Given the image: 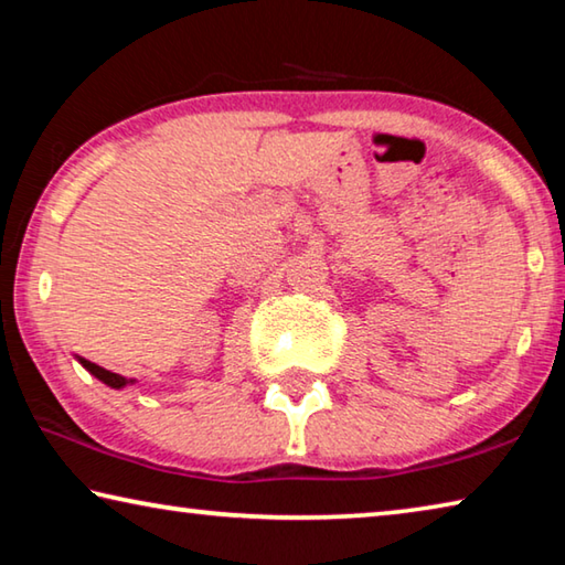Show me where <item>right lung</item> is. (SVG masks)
Returning a JSON list of instances; mask_svg holds the SVG:
<instances>
[{
    "instance_id": "right-lung-1",
    "label": "right lung",
    "mask_w": 565,
    "mask_h": 565,
    "mask_svg": "<svg viewBox=\"0 0 565 565\" xmlns=\"http://www.w3.org/2000/svg\"><path fill=\"white\" fill-rule=\"evenodd\" d=\"M79 361H82V366L89 371V374H94V376H97L99 381H104V384L111 386V388H121V386L131 384V379H124V376H119V374H111V371L97 366V363H92V361H87V359H79Z\"/></svg>"
}]
</instances>
